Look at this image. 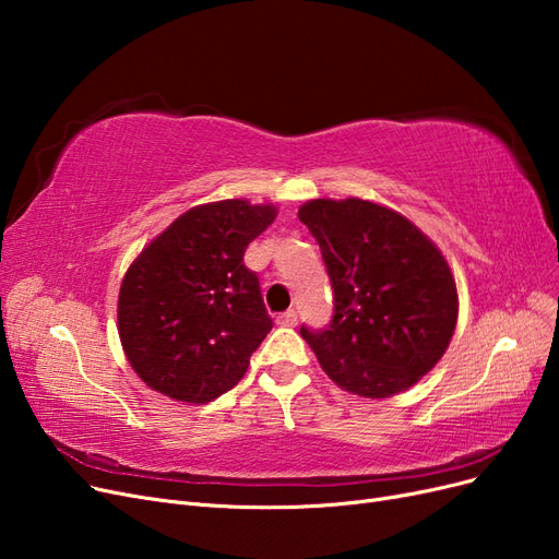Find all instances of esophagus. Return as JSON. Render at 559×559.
I'll return each mask as SVG.
<instances>
[{"mask_svg":"<svg viewBox=\"0 0 559 559\" xmlns=\"http://www.w3.org/2000/svg\"><path fill=\"white\" fill-rule=\"evenodd\" d=\"M296 321H298L296 310H286L284 314L277 317V324H280V326H296Z\"/></svg>","mask_w":559,"mask_h":559,"instance_id":"obj_1","label":"esophagus"}]
</instances>
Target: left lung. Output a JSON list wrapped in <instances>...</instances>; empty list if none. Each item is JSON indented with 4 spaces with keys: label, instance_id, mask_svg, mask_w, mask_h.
Instances as JSON below:
<instances>
[{
    "label": "left lung",
    "instance_id": "obj_1",
    "mask_svg": "<svg viewBox=\"0 0 559 559\" xmlns=\"http://www.w3.org/2000/svg\"><path fill=\"white\" fill-rule=\"evenodd\" d=\"M298 218L333 286L331 324L300 326L321 368L366 399L413 386L441 361L460 312L441 249L399 212L361 198H317Z\"/></svg>",
    "mask_w": 559,
    "mask_h": 559
}]
</instances>
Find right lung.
<instances>
[{
    "mask_svg": "<svg viewBox=\"0 0 559 559\" xmlns=\"http://www.w3.org/2000/svg\"><path fill=\"white\" fill-rule=\"evenodd\" d=\"M275 216V205L207 202L183 212L132 261L118 294V335L151 389L207 403L242 380L273 329L245 249Z\"/></svg>",
    "mask_w": 559,
    "mask_h": 559,
    "instance_id": "1",
    "label": "right lung"
}]
</instances>
